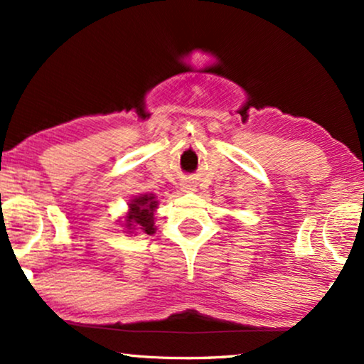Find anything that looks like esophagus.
I'll return each mask as SVG.
<instances>
[{
	"label": "esophagus",
	"mask_w": 364,
	"mask_h": 364,
	"mask_svg": "<svg viewBox=\"0 0 364 364\" xmlns=\"http://www.w3.org/2000/svg\"><path fill=\"white\" fill-rule=\"evenodd\" d=\"M182 189H183V192H191V191H196V189H194V186H192V183H189V182L182 183Z\"/></svg>",
	"instance_id": "34e87169"
}]
</instances>
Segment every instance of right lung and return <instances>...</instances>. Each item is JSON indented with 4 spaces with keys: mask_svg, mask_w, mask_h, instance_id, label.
<instances>
[{
    "mask_svg": "<svg viewBox=\"0 0 364 364\" xmlns=\"http://www.w3.org/2000/svg\"><path fill=\"white\" fill-rule=\"evenodd\" d=\"M156 208V200L154 196H140L129 204V214L127 218L128 228H138L143 230L146 235H154V210Z\"/></svg>",
    "mask_w": 364,
    "mask_h": 364,
    "instance_id": "right-lung-1",
    "label": "right lung"
}]
</instances>
